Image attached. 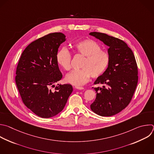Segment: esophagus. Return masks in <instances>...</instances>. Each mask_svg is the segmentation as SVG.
<instances>
[{
  "label": "esophagus",
  "mask_w": 154,
  "mask_h": 154,
  "mask_svg": "<svg viewBox=\"0 0 154 154\" xmlns=\"http://www.w3.org/2000/svg\"><path fill=\"white\" fill-rule=\"evenodd\" d=\"M75 89H79V90H83V89H84V88L81 87V86H75Z\"/></svg>",
  "instance_id": "esophagus-1"
}]
</instances>
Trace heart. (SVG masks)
<instances>
[{
    "mask_svg": "<svg viewBox=\"0 0 154 154\" xmlns=\"http://www.w3.org/2000/svg\"><path fill=\"white\" fill-rule=\"evenodd\" d=\"M73 49L76 54L82 56L83 59L80 67L81 69L72 71L66 76V81L74 86H81L88 82L91 75L97 78L103 74L108 68L110 56L95 40L87 38L75 43ZM58 64L65 70L71 68V54L69 50L63 47L57 54Z\"/></svg>",
    "mask_w": 154,
    "mask_h": 154,
    "instance_id": "obj_1",
    "label": "heart"
}]
</instances>
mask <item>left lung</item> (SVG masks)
Listing matches in <instances>:
<instances>
[{
	"label": "left lung",
	"instance_id": "left-lung-1",
	"mask_svg": "<svg viewBox=\"0 0 154 154\" xmlns=\"http://www.w3.org/2000/svg\"><path fill=\"white\" fill-rule=\"evenodd\" d=\"M89 35L108 46L109 64L94 84L95 101L91 109L98 116L110 117L118 114L130 103L138 83V68L132 51L123 40L105 33L91 32Z\"/></svg>",
	"mask_w": 154,
	"mask_h": 154
}]
</instances>
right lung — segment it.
I'll return each instance as SVG.
<instances>
[{
	"instance_id": "right-lung-1",
	"label": "right lung",
	"mask_w": 154,
	"mask_h": 154,
	"mask_svg": "<svg viewBox=\"0 0 154 154\" xmlns=\"http://www.w3.org/2000/svg\"><path fill=\"white\" fill-rule=\"evenodd\" d=\"M66 40L62 32L45 35L31 43L23 51L16 69V83L25 105L42 118L60 113L72 93L69 84L59 85L62 78L56 56Z\"/></svg>"
}]
</instances>
